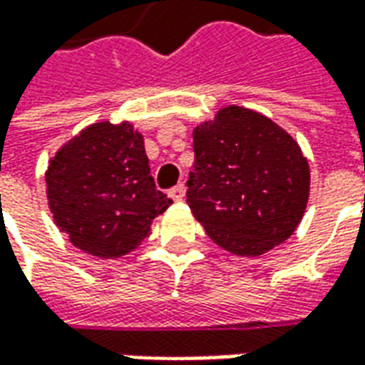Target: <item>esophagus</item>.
<instances>
[{
    "instance_id": "1",
    "label": "esophagus",
    "mask_w": 365,
    "mask_h": 365,
    "mask_svg": "<svg viewBox=\"0 0 365 365\" xmlns=\"http://www.w3.org/2000/svg\"><path fill=\"white\" fill-rule=\"evenodd\" d=\"M168 195L174 199V201H182V199L185 197V185H183V183H178L175 187H172V190H170V193H168Z\"/></svg>"
}]
</instances>
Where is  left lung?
<instances>
[{"label":"left lung","instance_id":"left-lung-1","mask_svg":"<svg viewBox=\"0 0 365 365\" xmlns=\"http://www.w3.org/2000/svg\"><path fill=\"white\" fill-rule=\"evenodd\" d=\"M187 205L225 250L260 256L295 232L311 172L297 140L266 115L229 105L193 130Z\"/></svg>","mask_w":365,"mask_h":365}]
</instances>
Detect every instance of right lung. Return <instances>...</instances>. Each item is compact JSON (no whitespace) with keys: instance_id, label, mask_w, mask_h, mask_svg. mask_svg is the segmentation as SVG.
I'll list each match as a JSON object with an SVG mask.
<instances>
[{"instance_id":"right-lung-1","label":"right lung","mask_w":365,"mask_h":365,"mask_svg":"<svg viewBox=\"0 0 365 365\" xmlns=\"http://www.w3.org/2000/svg\"><path fill=\"white\" fill-rule=\"evenodd\" d=\"M46 197L56 227L97 258L133 252L172 205L156 190L143 135L128 120L93 123L62 144L46 170Z\"/></svg>"}]
</instances>
